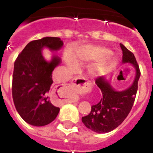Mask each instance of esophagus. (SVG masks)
Listing matches in <instances>:
<instances>
[{"label": "esophagus", "instance_id": "1", "mask_svg": "<svg viewBox=\"0 0 153 153\" xmlns=\"http://www.w3.org/2000/svg\"><path fill=\"white\" fill-rule=\"evenodd\" d=\"M86 82L82 81L81 78H79V77H74V79H72L71 80V86L76 91H79V90H81V89L84 88L86 86Z\"/></svg>", "mask_w": 153, "mask_h": 153}]
</instances>
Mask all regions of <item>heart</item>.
<instances>
[{
	"label": "heart",
	"mask_w": 153,
	"mask_h": 153,
	"mask_svg": "<svg viewBox=\"0 0 153 153\" xmlns=\"http://www.w3.org/2000/svg\"><path fill=\"white\" fill-rule=\"evenodd\" d=\"M110 54L109 49L99 46H88L80 48L75 51V55L78 61L81 62H86L94 60H99L91 67V71L93 73H100L105 69L107 65L109 63V61L104 59L107 55ZM67 64L72 68L77 67L76 61L73 58H68L67 60Z\"/></svg>",
	"instance_id": "obj_1"
}]
</instances>
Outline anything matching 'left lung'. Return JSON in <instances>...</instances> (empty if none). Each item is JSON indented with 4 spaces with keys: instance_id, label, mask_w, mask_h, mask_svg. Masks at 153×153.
<instances>
[{
    "instance_id": "8db88e82",
    "label": "left lung",
    "mask_w": 153,
    "mask_h": 153,
    "mask_svg": "<svg viewBox=\"0 0 153 153\" xmlns=\"http://www.w3.org/2000/svg\"><path fill=\"white\" fill-rule=\"evenodd\" d=\"M122 50L123 62H128L136 68V78L133 85L124 91H114L104 77H98L95 83L100 88L102 97L98 104L91 106V113L82 117V121L89 129L105 133L118 127L132 109L138 89L140 71L133 52L120 44Z\"/></svg>"
}]
</instances>
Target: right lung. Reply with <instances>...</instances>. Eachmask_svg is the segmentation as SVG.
Listing matches in <instances>:
<instances>
[{
  "instance_id": "obj_1",
  "label": "right lung",
  "mask_w": 153,
  "mask_h": 153,
  "mask_svg": "<svg viewBox=\"0 0 153 153\" xmlns=\"http://www.w3.org/2000/svg\"><path fill=\"white\" fill-rule=\"evenodd\" d=\"M62 45L59 37L32 40L15 60L12 85L13 102L18 114L32 126H47L59 112V108L52 105L48 94L53 83L52 71L60 59L55 56L48 62L41 51L44 47L57 51Z\"/></svg>"
}]
</instances>
